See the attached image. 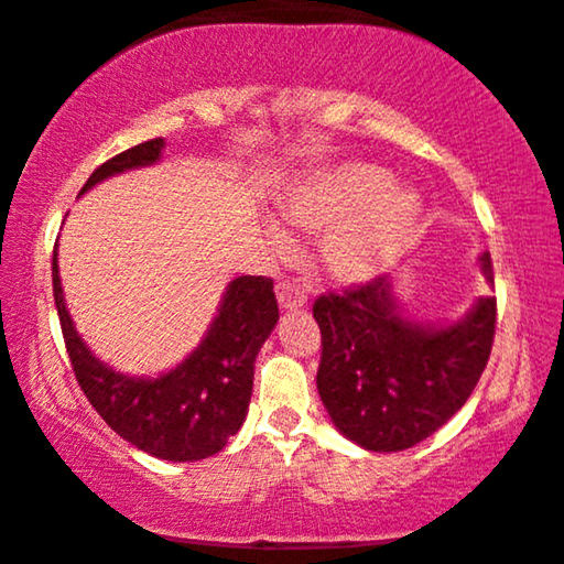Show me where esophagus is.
Segmentation results:
<instances>
[{
    "instance_id": "34e87169",
    "label": "esophagus",
    "mask_w": 564,
    "mask_h": 564,
    "mask_svg": "<svg viewBox=\"0 0 564 564\" xmlns=\"http://www.w3.org/2000/svg\"><path fill=\"white\" fill-rule=\"evenodd\" d=\"M275 294H278V304H281L283 310L296 312L307 304V291H304L296 281H281L278 283Z\"/></svg>"
}]
</instances>
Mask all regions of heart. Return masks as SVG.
<instances>
[{
    "label": "heart",
    "instance_id": "heart-1",
    "mask_svg": "<svg viewBox=\"0 0 564 564\" xmlns=\"http://www.w3.org/2000/svg\"><path fill=\"white\" fill-rule=\"evenodd\" d=\"M283 213L294 226L323 239V260L338 281L359 283L378 275L415 230L420 205L404 188H391V175L376 165L349 162L312 175L289 196ZM270 247L286 239L268 228Z\"/></svg>",
    "mask_w": 564,
    "mask_h": 564
}]
</instances>
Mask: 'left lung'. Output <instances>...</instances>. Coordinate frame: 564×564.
Returning <instances> with one entry per match:
<instances>
[{"label":"left lung","instance_id":"1","mask_svg":"<svg viewBox=\"0 0 564 564\" xmlns=\"http://www.w3.org/2000/svg\"><path fill=\"white\" fill-rule=\"evenodd\" d=\"M494 283L491 257H480ZM323 351L317 391L344 436L370 452H402L436 433L484 376L497 330V296L449 328L406 323L391 278L328 291L312 304Z\"/></svg>","mask_w":564,"mask_h":564}]
</instances>
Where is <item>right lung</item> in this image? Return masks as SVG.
<instances>
[{"label":"right lung","instance_id":"obj_1","mask_svg":"<svg viewBox=\"0 0 564 564\" xmlns=\"http://www.w3.org/2000/svg\"><path fill=\"white\" fill-rule=\"evenodd\" d=\"M162 144V139H149L101 162L80 194L115 173L158 162ZM52 289L80 391L99 417L135 449L171 463H194L220 452L241 429L252 399L257 351L278 323L273 278H236L199 349L154 381L120 376L86 349L65 310L57 252L52 257Z\"/></svg>","mask_w":564,"mask_h":564}]
</instances>
